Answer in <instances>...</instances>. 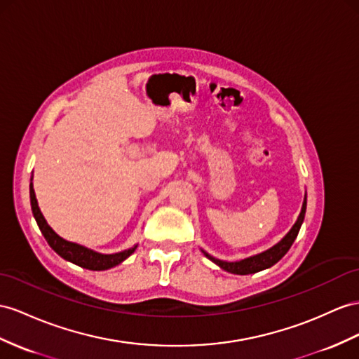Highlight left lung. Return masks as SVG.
<instances>
[{"instance_id":"left-lung-1","label":"left lung","mask_w":359,"mask_h":359,"mask_svg":"<svg viewBox=\"0 0 359 359\" xmlns=\"http://www.w3.org/2000/svg\"><path fill=\"white\" fill-rule=\"evenodd\" d=\"M305 212H306V192H305V198H303L300 214L296 219V223H294V226L290 229V232L285 235L278 244H274L273 247H270L269 250L261 252L258 255L249 256V258L229 262V261L214 258V256H210L203 249H201V252L205 253L208 259H210L214 264H217L219 269H223L224 271H229L232 274H253V273L262 271L265 269H270L271 265H274L276 262H279L285 256V253L290 250V247L292 245L294 240H296L297 235H299V231H300V227L303 224V219H305Z\"/></svg>"}]
</instances>
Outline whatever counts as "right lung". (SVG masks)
I'll use <instances>...</instances> for the list:
<instances>
[{
    "label": "right lung",
    "instance_id": "obj_1",
    "mask_svg": "<svg viewBox=\"0 0 359 359\" xmlns=\"http://www.w3.org/2000/svg\"><path fill=\"white\" fill-rule=\"evenodd\" d=\"M33 180V177L30 179ZM30 203H32V210H33V217L38 223L42 235L45 236V240L50 244L51 249L56 252L60 258L67 259L72 264L79 265V267H83L88 270H94V271H101V270H109L115 267V265L121 264L126 261L128 256H130L135 250L136 245L130 247V249L118 252V253H100L89 249V247H85L77 243H71L68 240H63L60 235L53 231L51 226L47 223V219L42 215L38 200H36V194L33 189V183L30 182Z\"/></svg>",
    "mask_w": 359,
    "mask_h": 359
}]
</instances>
